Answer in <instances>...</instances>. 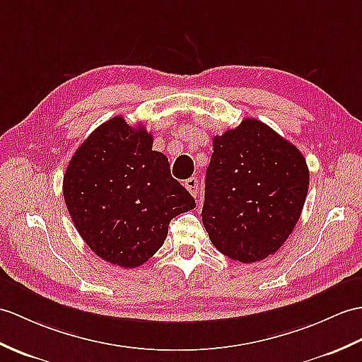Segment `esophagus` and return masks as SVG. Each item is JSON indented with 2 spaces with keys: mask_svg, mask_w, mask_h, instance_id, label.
Wrapping results in <instances>:
<instances>
[{
  "mask_svg": "<svg viewBox=\"0 0 362 362\" xmlns=\"http://www.w3.org/2000/svg\"><path fill=\"white\" fill-rule=\"evenodd\" d=\"M185 188L189 191V194L192 197H197L199 194V182L196 177H189L188 180H185Z\"/></svg>",
  "mask_w": 362,
  "mask_h": 362,
  "instance_id": "esophagus-1",
  "label": "esophagus"
}]
</instances>
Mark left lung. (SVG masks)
Segmentation results:
<instances>
[{"mask_svg":"<svg viewBox=\"0 0 362 362\" xmlns=\"http://www.w3.org/2000/svg\"><path fill=\"white\" fill-rule=\"evenodd\" d=\"M202 222L222 255L251 264L274 255L295 228L308 192L300 151L270 126L243 119L213 139Z\"/></svg>","mask_w":362,"mask_h":362,"instance_id":"obj_1","label":"left lung"}]
</instances>
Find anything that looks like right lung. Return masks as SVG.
Masks as SVG:
<instances>
[{
	"label": "right lung",
	"mask_w": 362,
	"mask_h": 362,
	"mask_svg": "<svg viewBox=\"0 0 362 362\" xmlns=\"http://www.w3.org/2000/svg\"><path fill=\"white\" fill-rule=\"evenodd\" d=\"M153 134L117 115L100 124L75 151L63 196L80 236L109 264L136 268L156 255L173 217L196 206L173 179Z\"/></svg>",
	"instance_id": "1"
}]
</instances>
